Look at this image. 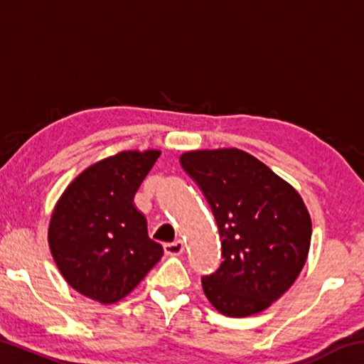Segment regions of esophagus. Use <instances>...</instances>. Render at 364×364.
<instances>
[{"instance_id":"esophagus-1","label":"esophagus","mask_w":364,"mask_h":364,"mask_svg":"<svg viewBox=\"0 0 364 364\" xmlns=\"http://www.w3.org/2000/svg\"><path fill=\"white\" fill-rule=\"evenodd\" d=\"M164 250L167 255H180L184 250V244L181 241L167 242V244H164Z\"/></svg>"}]
</instances>
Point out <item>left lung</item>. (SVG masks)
Here are the masks:
<instances>
[{"mask_svg":"<svg viewBox=\"0 0 364 364\" xmlns=\"http://www.w3.org/2000/svg\"><path fill=\"white\" fill-rule=\"evenodd\" d=\"M217 221L218 269L202 276L210 304L226 316H250L278 300L297 279L311 241L300 194L250 154L191 151L180 157Z\"/></svg>","mask_w":364,"mask_h":364,"instance_id":"1","label":"left lung"}]
</instances>
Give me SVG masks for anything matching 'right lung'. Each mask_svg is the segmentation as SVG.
<instances>
[{
	"mask_svg": "<svg viewBox=\"0 0 364 364\" xmlns=\"http://www.w3.org/2000/svg\"><path fill=\"white\" fill-rule=\"evenodd\" d=\"M160 151H123L82 171L58 200L48 242L60 274L85 297L114 304L164 255L133 204Z\"/></svg>",
	"mask_w": 364,
	"mask_h": 364,
	"instance_id": "obj_1",
	"label": "right lung"
}]
</instances>
